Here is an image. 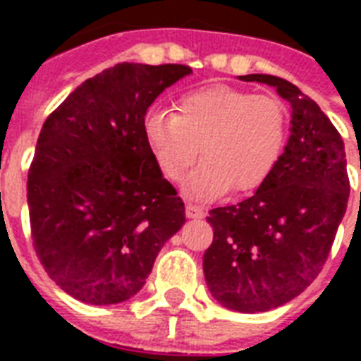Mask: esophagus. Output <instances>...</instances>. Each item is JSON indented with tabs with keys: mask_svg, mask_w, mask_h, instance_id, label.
Segmentation results:
<instances>
[{
	"mask_svg": "<svg viewBox=\"0 0 361 361\" xmlns=\"http://www.w3.org/2000/svg\"><path fill=\"white\" fill-rule=\"evenodd\" d=\"M185 215L189 217V219H202L204 209L200 208V206H197V204L187 202L185 204Z\"/></svg>",
	"mask_w": 361,
	"mask_h": 361,
	"instance_id": "1",
	"label": "esophagus"
}]
</instances>
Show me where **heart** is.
<instances>
[{"label": "heart", "instance_id": "obj_1", "mask_svg": "<svg viewBox=\"0 0 361 361\" xmlns=\"http://www.w3.org/2000/svg\"><path fill=\"white\" fill-rule=\"evenodd\" d=\"M172 112H152L144 136L159 169L170 181L183 180L200 155L206 159L187 189L214 198L231 191H255L279 163L288 135V112L274 95L231 86L185 93Z\"/></svg>", "mask_w": 361, "mask_h": 361}]
</instances>
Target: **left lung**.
Wrapping results in <instances>:
<instances>
[{
	"instance_id": "obj_1",
	"label": "left lung",
	"mask_w": 361,
	"mask_h": 361,
	"mask_svg": "<svg viewBox=\"0 0 361 361\" xmlns=\"http://www.w3.org/2000/svg\"><path fill=\"white\" fill-rule=\"evenodd\" d=\"M243 80L277 87L290 103V138L252 197L209 212L214 241L204 252V277L221 305L260 313L317 279L347 212L350 183L341 135L313 99L279 76Z\"/></svg>"
}]
</instances>
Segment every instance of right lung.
<instances>
[{"label":"right lung","mask_w":361,"mask_h":361,"mask_svg":"<svg viewBox=\"0 0 361 361\" xmlns=\"http://www.w3.org/2000/svg\"><path fill=\"white\" fill-rule=\"evenodd\" d=\"M178 63H118L76 87L42 125L27 174L31 240L56 285L92 305L140 290L164 241L185 223L144 118Z\"/></svg>","instance_id":"add662e5"}]
</instances>
